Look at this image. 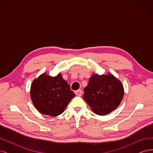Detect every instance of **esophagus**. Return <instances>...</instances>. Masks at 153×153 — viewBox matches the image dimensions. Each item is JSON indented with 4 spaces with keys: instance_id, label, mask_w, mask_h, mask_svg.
<instances>
[{
    "instance_id": "obj_1",
    "label": "esophagus",
    "mask_w": 153,
    "mask_h": 153,
    "mask_svg": "<svg viewBox=\"0 0 153 153\" xmlns=\"http://www.w3.org/2000/svg\"><path fill=\"white\" fill-rule=\"evenodd\" d=\"M75 93L76 95H77V96H81V95H82V91L81 89L75 91Z\"/></svg>"
}]
</instances>
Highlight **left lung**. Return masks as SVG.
<instances>
[{
	"label": "left lung",
	"mask_w": 153,
	"mask_h": 153,
	"mask_svg": "<svg viewBox=\"0 0 153 153\" xmlns=\"http://www.w3.org/2000/svg\"><path fill=\"white\" fill-rule=\"evenodd\" d=\"M83 98L93 112L105 115L120 104L123 94L122 83L112 75H93L84 88Z\"/></svg>",
	"instance_id": "obj_1"
}]
</instances>
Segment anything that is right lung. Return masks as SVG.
<instances>
[{
	"label": "right lung",
	"instance_id": "right-lung-1",
	"mask_svg": "<svg viewBox=\"0 0 153 153\" xmlns=\"http://www.w3.org/2000/svg\"><path fill=\"white\" fill-rule=\"evenodd\" d=\"M33 104L40 113L56 117L63 113L75 94L60 74L53 77L43 74L31 87Z\"/></svg>",
	"mask_w": 153,
	"mask_h": 153
}]
</instances>
